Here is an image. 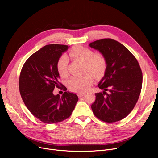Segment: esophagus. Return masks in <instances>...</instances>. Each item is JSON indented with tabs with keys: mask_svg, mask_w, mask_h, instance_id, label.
I'll use <instances>...</instances> for the list:
<instances>
[{
	"mask_svg": "<svg viewBox=\"0 0 158 158\" xmlns=\"http://www.w3.org/2000/svg\"><path fill=\"white\" fill-rule=\"evenodd\" d=\"M85 95V93H80V94H79V97H83Z\"/></svg>",
	"mask_w": 158,
	"mask_h": 158,
	"instance_id": "34e87169",
	"label": "esophagus"
}]
</instances>
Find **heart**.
<instances>
[{"label":"heart","instance_id":"heart-1","mask_svg":"<svg viewBox=\"0 0 158 158\" xmlns=\"http://www.w3.org/2000/svg\"><path fill=\"white\" fill-rule=\"evenodd\" d=\"M70 56L85 63L86 73L81 76H73L69 81V86L74 92L83 93L88 91L94 83V76H101L104 72L107 60L105 55L100 52H94L92 49L84 47H76L70 52ZM68 58L66 55L60 57L57 63V70L60 76L64 77L68 76Z\"/></svg>","mask_w":158,"mask_h":158}]
</instances>
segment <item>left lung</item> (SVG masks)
<instances>
[{"label": "left lung", "instance_id": "8db88e82", "mask_svg": "<svg viewBox=\"0 0 158 158\" xmlns=\"http://www.w3.org/2000/svg\"><path fill=\"white\" fill-rule=\"evenodd\" d=\"M89 46L103 53L107 60L104 76L95 94L92 110L103 122L113 123L126 118L135 107L142 86V72L136 57L118 41L105 38Z\"/></svg>", "mask_w": 158, "mask_h": 158}]
</instances>
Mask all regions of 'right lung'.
Wrapping results in <instances>:
<instances>
[{
    "label": "right lung",
    "instance_id": "1",
    "mask_svg": "<svg viewBox=\"0 0 158 158\" xmlns=\"http://www.w3.org/2000/svg\"><path fill=\"white\" fill-rule=\"evenodd\" d=\"M68 45L51 44L32 54L22 69L19 90L22 100L29 111L40 121L55 123L68 118L78 101L76 94L66 91L60 97L53 94L60 88V74L57 63Z\"/></svg>",
    "mask_w": 158,
    "mask_h": 158
}]
</instances>
